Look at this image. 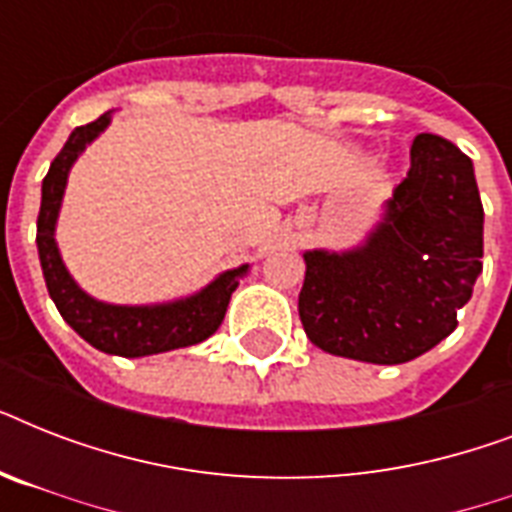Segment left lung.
Returning <instances> with one entry per match:
<instances>
[{"mask_svg":"<svg viewBox=\"0 0 512 512\" xmlns=\"http://www.w3.org/2000/svg\"><path fill=\"white\" fill-rule=\"evenodd\" d=\"M412 167L382 223L348 252H305L297 311L305 335L332 356L404 364L457 327L484 268V207L473 162L422 132Z\"/></svg>","mask_w":512,"mask_h":512,"instance_id":"8db88e82","label":"left lung"}]
</instances>
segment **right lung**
<instances>
[{"mask_svg":"<svg viewBox=\"0 0 512 512\" xmlns=\"http://www.w3.org/2000/svg\"><path fill=\"white\" fill-rule=\"evenodd\" d=\"M108 122H111V111L95 122L76 127L66 140V146L55 156V162L50 164V172L44 175L42 207L36 220V247H39L47 292L68 327L103 353L140 358L164 353V350L188 348L215 335L225 319V308H228L233 289L239 287V279L247 273L249 265L220 273L201 292L185 300H175V303L108 305L82 292L60 260L58 244H55V223H58L60 201L66 191L68 170L76 162V156L87 148V143H92L106 130Z\"/></svg>","mask_w":512,"mask_h":512,"instance_id":"obj_1","label":"right lung"}]
</instances>
